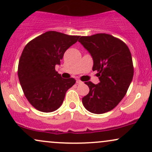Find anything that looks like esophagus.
<instances>
[{
	"label": "esophagus",
	"mask_w": 152,
	"mask_h": 152,
	"mask_svg": "<svg viewBox=\"0 0 152 152\" xmlns=\"http://www.w3.org/2000/svg\"><path fill=\"white\" fill-rule=\"evenodd\" d=\"M76 83H78V84H80V83H83V82H82L81 81H80V80H76Z\"/></svg>",
	"instance_id": "esophagus-1"
}]
</instances>
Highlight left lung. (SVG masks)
I'll return each mask as SVG.
<instances>
[{"instance_id":"left-lung-1","label":"left lung","mask_w":152,"mask_h":152,"mask_svg":"<svg viewBox=\"0 0 152 152\" xmlns=\"http://www.w3.org/2000/svg\"><path fill=\"white\" fill-rule=\"evenodd\" d=\"M94 61L100 82H85L89 92L82 98L86 109L100 114L112 110L126 95L134 76L132 54L126 43L106 34L81 36L78 40Z\"/></svg>"}]
</instances>
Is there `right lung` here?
I'll use <instances>...</instances> for the list:
<instances>
[{"label":"right lung","instance_id":"right-lung-1","mask_svg":"<svg viewBox=\"0 0 152 152\" xmlns=\"http://www.w3.org/2000/svg\"><path fill=\"white\" fill-rule=\"evenodd\" d=\"M78 36L47 31L28 43L18 63V75L24 95L35 109L52 112L61 106L66 91L76 83L55 70Z\"/></svg>","mask_w":152,"mask_h":152}]
</instances>
